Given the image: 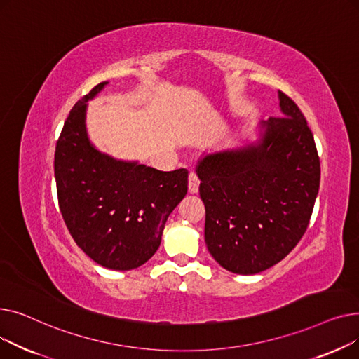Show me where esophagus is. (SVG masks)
<instances>
[{"mask_svg":"<svg viewBox=\"0 0 359 359\" xmlns=\"http://www.w3.org/2000/svg\"><path fill=\"white\" fill-rule=\"evenodd\" d=\"M199 179L196 176V173H191L189 175V192L191 194H198L199 192Z\"/></svg>","mask_w":359,"mask_h":359,"instance_id":"1","label":"esophagus"}]
</instances>
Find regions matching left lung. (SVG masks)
Returning a JSON list of instances; mask_svg holds the SVG:
<instances>
[{
	"instance_id": "1",
	"label": "left lung",
	"mask_w": 359,
	"mask_h": 359,
	"mask_svg": "<svg viewBox=\"0 0 359 359\" xmlns=\"http://www.w3.org/2000/svg\"><path fill=\"white\" fill-rule=\"evenodd\" d=\"M282 116L262 122L255 144L205 156L196 167L205 243L219 265L253 275L304 236L320 186V158L303 113L279 91Z\"/></svg>"
}]
</instances>
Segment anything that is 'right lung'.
Segmentation results:
<instances>
[{
    "label": "right lung",
    "mask_w": 359,
    "mask_h": 359,
    "mask_svg": "<svg viewBox=\"0 0 359 359\" xmlns=\"http://www.w3.org/2000/svg\"><path fill=\"white\" fill-rule=\"evenodd\" d=\"M97 84L71 109L55 148V180L67 229L99 265L135 269L161 243L168 215L187 194V170L121 161L93 147L86 130L87 102Z\"/></svg>",
    "instance_id": "add662e5"
}]
</instances>
